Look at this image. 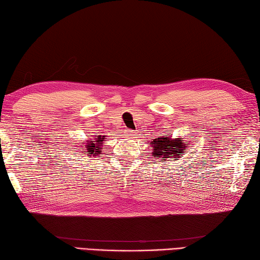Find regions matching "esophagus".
Listing matches in <instances>:
<instances>
[{
  "mask_svg": "<svg viewBox=\"0 0 260 260\" xmlns=\"http://www.w3.org/2000/svg\"><path fill=\"white\" fill-rule=\"evenodd\" d=\"M125 136H127V137H134V136H136L135 135V131L134 130H130V129H127L126 131H125Z\"/></svg>",
  "mask_w": 260,
  "mask_h": 260,
  "instance_id": "obj_1",
  "label": "esophagus"
}]
</instances>
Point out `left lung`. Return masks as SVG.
<instances>
[{"label":"left lung","mask_w":260,"mask_h":260,"mask_svg":"<svg viewBox=\"0 0 260 260\" xmlns=\"http://www.w3.org/2000/svg\"><path fill=\"white\" fill-rule=\"evenodd\" d=\"M152 145V155L153 157L162 158H177L181 157L183 149L186 148V145L183 143L181 138L171 139L170 136H163L156 139H153V142L149 143Z\"/></svg>","instance_id":"left-lung-1"}]
</instances>
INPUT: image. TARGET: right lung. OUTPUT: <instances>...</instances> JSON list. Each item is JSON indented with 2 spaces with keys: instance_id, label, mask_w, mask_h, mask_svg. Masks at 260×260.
<instances>
[{
  "instance_id": "obj_1",
  "label": "right lung",
  "mask_w": 260,
  "mask_h": 260,
  "mask_svg": "<svg viewBox=\"0 0 260 260\" xmlns=\"http://www.w3.org/2000/svg\"><path fill=\"white\" fill-rule=\"evenodd\" d=\"M105 136H97V138H91L89 140H86V143L82 145L85 148H83L84 151H82L83 154H86V155H98L100 152L103 151V143L105 142Z\"/></svg>"
}]
</instances>
